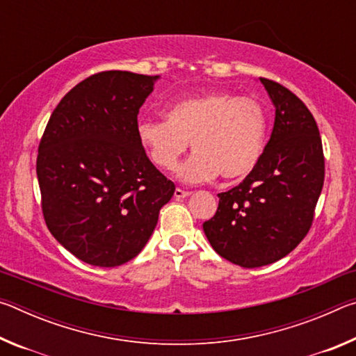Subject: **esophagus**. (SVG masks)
<instances>
[{
	"instance_id": "34e87169",
	"label": "esophagus",
	"mask_w": 356,
	"mask_h": 356,
	"mask_svg": "<svg viewBox=\"0 0 356 356\" xmlns=\"http://www.w3.org/2000/svg\"><path fill=\"white\" fill-rule=\"evenodd\" d=\"M191 195V191H185L182 188H176V191H174V196L177 197V200H182V197H188Z\"/></svg>"
}]
</instances>
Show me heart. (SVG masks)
I'll use <instances>...</instances> for the list:
<instances>
[{
    "mask_svg": "<svg viewBox=\"0 0 356 356\" xmlns=\"http://www.w3.org/2000/svg\"><path fill=\"white\" fill-rule=\"evenodd\" d=\"M165 120H143L138 138L161 171H174L188 149L195 155L180 170L185 182L243 179L261 161L268 116L261 102L229 91L184 97L165 108Z\"/></svg>",
    "mask_w": 356,
    "mask_h": 356,
    "instance_id": "b5f03b06",
    "label": "heart"
}]
</instances>
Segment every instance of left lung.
<instances>
[{"mask_svg": "<svg viewBox=\"0 0 356 356\" xmlns=\"http://www.w3.org/2000/svg\"><path fill=\"white\" fill-rule=\"evenodd\" d=\"M275 104V125L254 171L218 193L216 213L202 225L212 248L245 268L287 256L306 237L325 179L314 116L286 86L261 76Z\"/></svg>", "mask_w": 356, "mask_h": 356, "instance_id": "8db88e82", "label": "left lung"}]
</instances>
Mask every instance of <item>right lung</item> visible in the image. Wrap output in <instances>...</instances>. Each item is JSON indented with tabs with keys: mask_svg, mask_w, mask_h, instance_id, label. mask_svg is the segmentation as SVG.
Listing matches in <instances>:
<instances>
[{
	"mask_svg": "<svg viewBox=\"0 0 356 356\" xmlns=\"http://www.w3.org/2000/svg\"><path fill=\"white\" fill-rule=\"evenodd\" d=\"M159 76L105 70L64 95L39 143L40 206L51 236L95 267L129 262L176 190L150 163L138 111Z\"/></svg>",
	"mask_w": 356,
	"mask_h": 356,
	"instance_id": "add662e5",
	"label": "right lung"
}]
</instances>
